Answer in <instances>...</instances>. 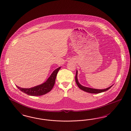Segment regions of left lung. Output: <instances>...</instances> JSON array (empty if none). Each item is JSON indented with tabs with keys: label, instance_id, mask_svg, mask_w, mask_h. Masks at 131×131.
<instances>
[{
	"label": "left lung",
	"instance_id": "left-lung-1",
	"mask_svg": "<svg viewBox=\"0 0 131 131\" xmlns=\"http://www.w3.org/2000/svg\"><path fill=\"white\" fill-rule=\"evenodd\" d=\"M77 75H78V71H77L76 72V76H75V80H76V83L78 85V86L79 87V88H80L81 90L84 91L86 92L87 93H102L104 92H105L107 91L113 86H110V87L106 88L105 89H102V90H100V89H93V88H88V87H84L82 86L80 84V83L78 81V77H77Z\"/></svg>",
	"mask_w": 131,
	"mask_h": 131
}]
</instances>
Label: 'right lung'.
Segmentation results:
<instances>
[{"instance_id":"1","label":"right lung","mask_w":131,"mask_h":131,"mask_svg":"<svg viewBox=\"0 0 131 131\" xmlns=\"http://www.w3.org/2000/svg\"><path fill=\"white\" fill-rule=\"evenodd\" d=\"M60 68L61 67H59L56 69L52 73L51 76L46 80V81L41 84L39 85L38 86L31 88H22L19 87V86H16L21 91L29 95L40 96L46 94L47 93L50 92L51 90L53 87L54 85L55 84V79L57 74Z\"/></svg>"}]
</instances>
